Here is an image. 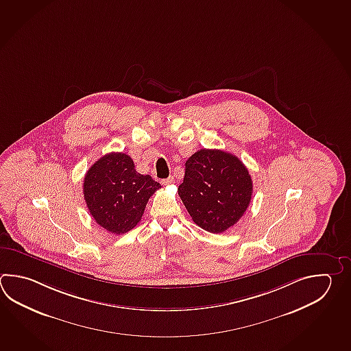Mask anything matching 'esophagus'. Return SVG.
Returning <instances> with one entry per match:
<instances>
[{
  "label": "esophagus",
  "instance_id": "34e87169",
  "mask_svg": "<svg viewBox=\"0 0 351 351\" xmlns=\"http://www.w3.org/2000/svg\"><path fill=\"white\" fill-rule=\"evenodd\" d=\"M172 182H173V178H172V176L167 178V179L161 180V184H162V185H170Z\"/></svg>",
  "mask_w": 351,
  "mask_h": 351
}]
</instances>
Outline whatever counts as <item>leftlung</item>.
Returning a JSON list of instances; mask_svg holds the SVG:
<instances>
[{"label": "left lung", "instance_id": "obj_1", "mask_svg": "<svg viewBox=\"0 0 351 351\" xmlns=\"http://www.w3.org/2000/svg\"><path fill=\"white\" fill-rule=\"evenodd\" d=\"M179 196L201 229L220 234L234 226L249 206L252 180L235 155L201 149L185 164Z\"/></svg>", "mask_w": 351, "mask_h": 351}]
</instances>
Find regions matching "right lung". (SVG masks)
I'll use <instances>...</instances> for the list:
<instances>
[{"mask_svg":"<svg viewBox=\"0 0 351 351\" xmlns=\"http://www.w3.org/2000/svg\"><path fill=\"white\" fill-rule=\"evenodd\" d=\"M160 187L150 175L135 170L129 155L110 152L86 172L84 197L95 221L120 235L136 226L151 195Z\"/></svg>","mask_w":351,"mask_h":351,"instance_id":"add662e5","label":"right lung"}]
</instances>
